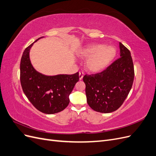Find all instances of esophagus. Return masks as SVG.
Here are the masks:
<instances>
[{"mask_svg":"<svg viewBox=\"0 0 156 156\" xmlns=\"http://www.w3.org/2000/svg\"><path fill=\"white\" fill-rule=\"evenodd\" d=\"M83 77V72H79V79L80 80H82Z\"/></svg>","mask_w":156,"mask_h":156,"instance_id":"1","label":"esophagus"}]
</instances>
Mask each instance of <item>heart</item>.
<instances>
[{"label":"heart","instance_id":"obj_1","mask_svg":"<svg viewBox=\"0 0 156 156\" xmlns=\"http://www.w3.org/2000/svg\"><path fill=\"white\" fill-rule=\"evenodd\" d=\"M116 49L104 45H96L88 47L81 53L82 56L90 57L87 67L92 72H98L105 69L115 57Z\"/></svg>","mask_w":156,"mask_h":156}]
</instances>
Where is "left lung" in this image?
I'll return each mask as SVG.
<instances>
[{"mask_svg": "<svg viewBox=\"0 0 156 156\" xmlns=\"http://www.w3.org/2000/svg\"><path fill=\"white\" fill-rule=\"evenodd\" d=\"M120 57L102 72L84 75L88 105L103 113L116 111L125 101L133 85L134 66L129 50L119 44Z\"/></svg>", "mask_w": 156, "mask_h": 156, "instance_id": "obj_1", "label": "left lung"}]
</instances>
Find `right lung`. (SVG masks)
<instances>
[{"label": "right lung", "instance_id": "obj_1", "mask_svg": "<svg viewBox=\"0 0 156 156\" xmlns=\"http://www.w3.org/2000/svg\"><path fill=\"white\" fill-rule=\"evenodd\" d=\"M34 43L25 49L21 60L20 81L23 91L37 110L45 114H55L68 105L69 95L79 81V73L47 76L37 72L29 58L30 49Z\"/></svg>", "mask_w": 156, "mask_h": 156}]
</instances>
